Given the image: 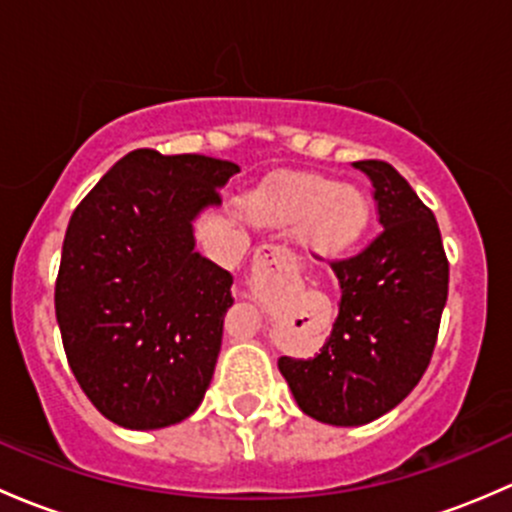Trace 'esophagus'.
<instances>
[{"mask_svg": "<svg viewBox=\"0 0 512 512\" xmlns=\"http://www.w3.org/2000/svg\"><path fill=\"white\" fill-rule=\"evenodd\" d=\"M298 276V258L286 246L263 244L251 266V288L256 295H268Z\"/></svg>", "mask_w": 512, "mask_h": 512, "instance_id": "1", "label": "esophagus"}]
</instances>
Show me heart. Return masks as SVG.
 I'll return each mask as SVG.
<instances>
[{
    "instance_id": "b5f03b06",
    "label": "heart",
    "mask_w": 512,
    "mask_h": 512,
    "mask_svg": "<svg viewBox=\"0 0 512 512\" xmlns=\"http://www.w3.org/2000/svg\"><path fill=\"white\" fill-rule=\"evenodd\" d=\"M263 212L273 221H308L318 249L342 251L365 231L370 209L360 189L333 184L318 175L286 177L263 197Z\"/></svg>"
}]
</instances>
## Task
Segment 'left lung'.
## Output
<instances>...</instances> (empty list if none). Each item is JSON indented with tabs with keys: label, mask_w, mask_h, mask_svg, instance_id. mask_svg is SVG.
<instances>
[{
	"label": "left lung",
	"mask_w": 512,
	"mask_h": 512,
	"mask_svg": "<svg viewBox=\"0 0 512 512\" xmlns=\"http://www.w3.org/2000/svg\"><path fill=\"white\" fill-rule=\"evenodd\" d=\"M352 167L370 177L382 231L360 254L330 261L340 303L318 355L278 360L298 407L333 426L370 424L412 392L434 355L449 295L434 212L389 162Z\"/></svg>",
	"instance_id": "left-lung-1"
}]
</instances>
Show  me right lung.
<instances>
[{
	"label": "right lung",
	"mask_w": 512,
	"mask_h": 512,
	"mask_svg": "<svg viewBox=\"0 0 512 512\" xmlns=\"http://www.w3.org/2000/svg\"><path fill=\"white\" fill-rule=\"evenodd\" d=\"M239 165L133 150L68 221L56 320L73 377L105 419L162 429L212 382L231 308L229 271L194 249L192 221Z\"/></svg>",
	"instance_id": "1"
}]
</instances>
